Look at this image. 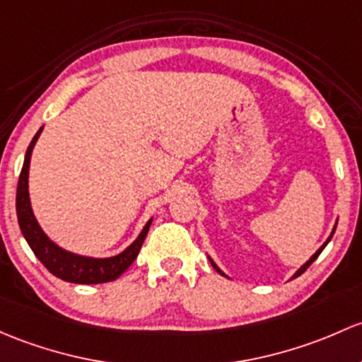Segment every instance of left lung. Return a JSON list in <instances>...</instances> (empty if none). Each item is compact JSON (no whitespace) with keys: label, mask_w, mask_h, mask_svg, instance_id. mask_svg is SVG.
Here are the masks:
<instances>
[{"label":"left lung","mask_w":362,"mask_h":362,"mask_svg":"<svg viewBox=\"0 0 362 362\" xmlns=\"http://www.w3.org/2000/svg\"><path fill=\"white\" fill-rule=\"evenodd\" d=\"M334 229H337V226H334ZM334 229H333V232H332V235H329V238H328V241H326V243H325V245H322V246H321V248H319L317 251H315V253H314V255H312V257H310V260H309V262H305V264H303V265H302V267H300V269H298V271H296L295 274H293V279H295V277H298V276H302V274H303V272H305V271H307V269H309V267H310V264H312V262H314V260H315V258H317V257H319V255H321V251L326 248V245H328V243H329V239H332V238H333V234H334ZM210 262H211V265H213V267H215V271H216V272H218V274H222V276H226V274H223L222 271H220V269H218V267H216V265H215V262H213V260H211V258H210ZM226 277H227V276H226Z\"/></svg>","instance_id":"left-lung-1"}]
</instances>
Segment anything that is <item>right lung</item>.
Returning a JSON list of instances; mask_svg holds the SVG:
<instances>
[{
	"instance_id": "add662e5",
	"label": "right lung",
	"mask_w": 362,
	"mask_h": 362,
	"mask_svg": "<svg viewBox=\"0 0 362 362\" xmlns=\"http://www.w3.org/2000/svg\"><path fill=\"white\" fill-rule=\"evenodd\" d=\"M43 128L34 135L33 142L29 144L28 152H25L24 166H22L21 177H18L17 185V218L18 226H21L22 234H24L25 241L34 251L37 260L50 271L53 276L59 279L67 281V283L76 284H100L109 283V281L117 279L128 267L133 264V260L139 255L142 243L146 239L147 232H149L151 222L146 223L139 238L128 246L123 253L116 255L111 258H90V257H79V255L69 253V251L59 248L55 243L48 239V235L41 230L40 223L34 218L33 208H30L29 201V163L30 154H33L34 144L40 139Z\"/></svg>"
}]
</instances>
